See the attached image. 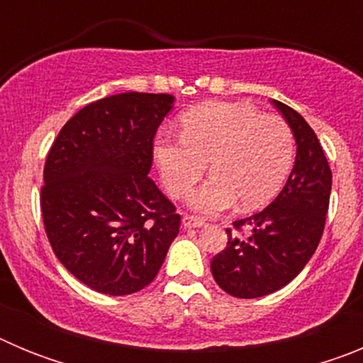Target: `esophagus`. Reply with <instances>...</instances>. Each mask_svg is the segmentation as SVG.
I'll return each instance as SVG.
<instances>
[{
	"instance_id": "obj_1",
	"label": "esophagus",
	"mask_w": 363,
	"mask_h": 363,
	"mask_svg": "<svg viewBox=\"0 0 363 363\" xmlns=\"http://www.w3.org/2000/svg\"><path fill=\"white\" fill-rule=\"evenodd\" d=\"M182 225L185 227V229H198V227H203L205 221L200 220V218L196 216H184V220H182Z\"/></svg>"
}]
</instances>
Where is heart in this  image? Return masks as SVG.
Returning a JSON list of instances; mask_svg holds the SVG:
<instances>
[{
    "label": "heart",
    "mask_w": 363,
    "mask_h": 363,
    "mask_svg": "<svg viewBox=\"0 0 363 363\" xmlns=\"http://www.w3.org/2000/svg\"><path fill=\"white\" fill-rule=\"evenodd\" d=\"M179 125L182 134L156 138L154 158L172 198L189 194L211 163L214 174L189 198L196 213L214 216L238 201L258 209L277 196L293 169L289 125L255 105L207 101L184 112Z\"/></svg>",
    "instance_id": "b5f03b06"
}]
</instances>
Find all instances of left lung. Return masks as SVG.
I'll return each instance as SVG.
<instances>
[{"mask_svg": "<svg viewBox=\"0 0 363 363\" xmlns=\"http://www.w3.org/2000/svg\"><path fill=\"white\" fill-rule=\"evenodd\" d=\"M296 142V160L284 189L264 211L234 221L229 242L211 262L221 289L236 298L277 293L303 271L322 238L333 174L318 138L294 108L272 99Z\"/></svg>", "mask_w": 363, "mask_h": 363, "instance_id": "obj_1", "label": "left lung"}]
</instances>
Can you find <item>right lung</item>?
<instances>
[{
    "mask_svg": "<svg viewBox=\"0 0 363 363\" xmlns=\"http://www.w3.org/2000/svg\"><path fill=\"white\" fill-rule=\"evenodd\" d=\"M174 96L121 92L65 123L43 171L41 213L54 255L98 293L125 296L156 278L179 233L149 178L152 142Z\"/></svg>",
    "mask_w": 363,
    "mask_h": 363,
    "instance_id": "add662e5",
    "label": "right lung"
}]
</instances>
